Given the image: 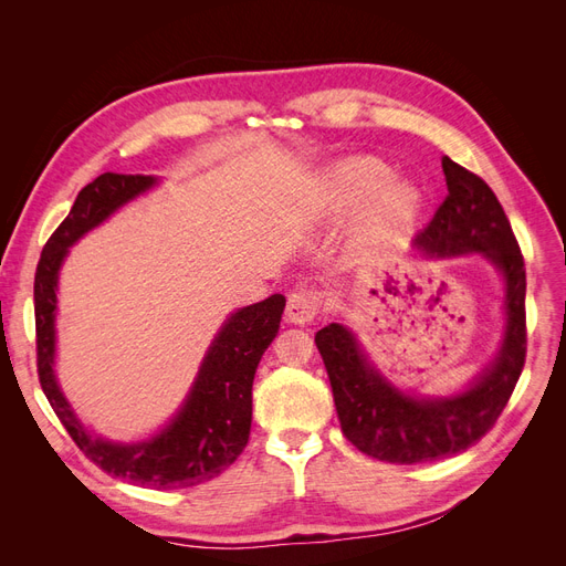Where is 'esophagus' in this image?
<instances>
[{
  "label": "esophagus",
  "instance_id": "obj_1",
  "mask_svg": "<svg viewBox=\"0 0 566 566\" xmlns=\"http://www.w3.org/2000/svg\"><path fill=\"white\" fill-rule=\"evenodd\" d=\"M323 304V295L316 293V290H295L287 297V310L285 316L290 323H310L316 318V314L321 312Z\"/></svg>",
  "mask_w": 566,
  "mask_h": 566
}]
</instances>
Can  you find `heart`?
<instances>
[{
  "instance_id": "b5f03b06",
  "label": "heart",
  "mask_w": 566,
  "mask_h": 566,
  "mask_svg": "<svg viewBox=\"0 0 566 566\" xmlns=\"http://www.w3.org/2000/svg\"><path fill=\"white\" fill-rule=\"evenodd\" d=\"M391 169L380 160L356 158L335 169L331 188L339 205H356L375 196L368 212V229L373 233H391L406 227L416 217L420 196L413 186L390 184Z\"/></svg>"
}]
</instances>
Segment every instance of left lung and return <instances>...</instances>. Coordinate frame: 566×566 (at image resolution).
<instances>
[{"instance_id":"obj_1","label":"left lung","mask_w":566,"mask_h":566,"mask_svg":"<svg viewBox=\"0 0 566 566\" xmlns=\"http://www.w3.org/2000/svg\"><path fill=\"white\" fill-rule=\"evenodd\" d=\"M441 167L449 196L416 235V248L430 256L482 252L503 271L507 328L493 366L460 397L413 399L370 368L345 325L331 323L314 337L342 432L361 453L399 465L470 449L501 418L526 361V269L510 219L482 177L451 158Z\"/></svg>"}]
</instances>
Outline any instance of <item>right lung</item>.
<instances>
[{"mask_svg": "<svg viewBox=\"0 0 566 566\" xmlns=\"http://www.w3.org/2000/svg\"><path fill=\"white\" fill-rule=\"evenodd\" d=\"M153 177L106 172L82 188L71 214L51 233L35 273L38 375L42 391L65 432L96 468L111 476L150 489H184L219 476L243 453L252 422V380L256 364L273 342L285 310L271 295L235 312L205 356L198 380L179 416L150 441L111 443L92 437L73 416L54 378L56 279L63 256L80 235L101 224L119 205L150 188Z\"/></svg>", "mask_w": 566, "mask_h": 566, "instance_id": "add662e5", "label": "right lung"}]
</instances>
